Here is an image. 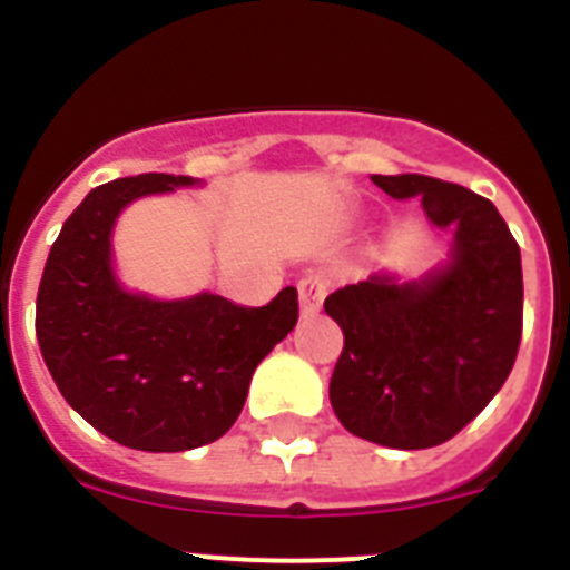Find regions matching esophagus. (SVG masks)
<instances>
[{"instance_id":"1","label":"esophagus","mask_w":570,"mask_h":570,"mask_svg":"<svg viewBox=\"0 0 570 570\" xmlns=\"http://www.w3.org/2000/svg\"><path fill=\"white\" fill-rule=\"evenodd\" d=\"M328 294V279L322 274H305L299 279V305L302 314H316L322 308V299Z\"/></svg>"}]
</instances>
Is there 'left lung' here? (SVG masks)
I'll return each mask as SVG.
<instances>
[{
  "mask_svg": "<svg viewBox=\"0 0 570 570\" xmlns=\"http://www.w3.org/2000/svg\"><path fill=\"white\" fill-rule=\"evenodd\" d=\"M387 196H422L428 219L454 228L440 274L396 285L374 274L334 291L345 345L331 405L354 436L402 451L456 436L505 385L522 340L520 245L491 199L434 176H371Z\"/></svg>",
  "mask_w": 570,
  "mask_h": 570,
  "instance_id": "obj_1",
  "label": "left lung"
}]
</instances>
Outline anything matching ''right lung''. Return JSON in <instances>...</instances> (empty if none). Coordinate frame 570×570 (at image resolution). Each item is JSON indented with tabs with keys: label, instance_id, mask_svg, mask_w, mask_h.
Here are the masks:
<instances>
[{
	"label": "right lung",
	"instance_id": "obj_1",
	"mask_svg": "<svg viewBox=\"0 0 570 570\" xmlns=\"http://www.w3.org/2000/svg\"><path fill=\"white\" fill-rule=\"evenodd\" d=\"M190 183L139 174L90 190L50 245L37 294L42 360L68 405L119 445L154 454L219 440L256 365L299 320L296 288L262 308L216 294L156 302L119 288L110 271L116 214L136 196Z\"/></svg>",
	"mask_w": 570,
	"mask_h": 570
}]
</instances>
